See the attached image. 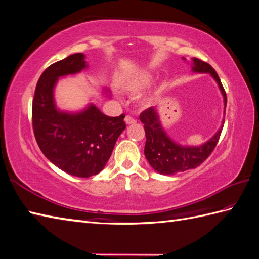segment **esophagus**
Returning a JSON list of instances; mask_svg holds the SVG:
<instances>
[{
  "label": "esophagus",
  "instance_id": "34e87169",
  "mask_svg": "<svg viewBox=\"0 0 259 259\" xmlns=\"http://www.w3.org/2000/svg\"><path fill=\"white\" fill-rule=\"evenodd\" d=\"M124 121H125V123H126V124H135L136 122H137V121H136V120L134 119V117H131L130 115H126V116H125V119H124Z\"/></svg>",
  "mask_w": 259,
  "mask_h": 259
}]
</instances>
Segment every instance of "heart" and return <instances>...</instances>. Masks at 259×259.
<instances>
[{
  "instance_id": "heart-1",
  "label": "heart",
  "mask_w": 259,
  "mask_h": 259,
  "mask_svg": "<svg viewBox=\"0 0 259 259\" xmlns=\"http://www.w3.org/2000/svg\"><path fill=\"white\" fill-rule=\"evenodd\" d=\"M153 81V76L148 72H138L129 77L123 82V89L129 94H139Z\"/></svg>"
}]
</instances>
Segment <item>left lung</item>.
<instances>
[{
  "mask_svg": "<svg viewBox=\"0 0 259 259\" xmlns=\"http://www.w3.org/2000/svg\"><path fill=\"white\" fill-rule=\"evenodd\" d=\"M183 60H186L183 58ZM191 70L196 73H209L218 82L219 88L223 95L224 110L227 106V94L221 83L220 78L215 70L208 63L194 58L191 62ZM225 113V111H224ZM140 121L144 123L146 134L145 156L155 171L159 175L171 176L183 172L190 168H196L207 158L218 144L223 123L220 126L213 137L200 146H182L168 137L166 131L159 121L157 110L149 107L139 115Z\"/></svg>",
  "mask_w": 259,
  "mask_h": 259,
  "instance_id": "obj_1",
  "label": "left lung"
}]
</instances>
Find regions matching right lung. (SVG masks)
<instances>
[{"instance_id":"1","label":"right lung","mask_w":259,"mask_h":259,"mask_svg":"<svg viewBox=\"0 0 259 259\" xmlns=\"http://www.w3.org/2000/svg\"><path fill=\"white\" fill-rule=\"evenodd\" d=\"M87 67L83 53L50 65L38 79L32 101V128L40 150L55 166L79 178L96 176L104 168L125 129L124 114L107 116L93 103L79 112L56 107L54 88L59 78ZM104 93L110 92L104 89Z\"/></svg>"}]
</instances>
